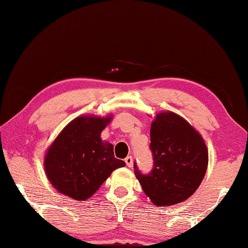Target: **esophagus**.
Instances as JSON below:
<instances>
[{"instance_id": "esophagus-1", "label": "esophagus", "mask_w": 248, "mask_h": 248, "mask_svg": "<svg viewBox=\"0 0 248 248\" xmlns=\"http://www.w3.org/2000/svg\"><path fill=\"white\" fill-rule=\"evenodd\" d=\"M124 162H125V164H127V166L128 167H133V157L131 156V155H129V156H127L124 159Z\"/></svg>"}]
</instances>
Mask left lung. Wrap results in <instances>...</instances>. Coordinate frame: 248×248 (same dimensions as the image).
<instances>
[{"instance_id":"left-lung-1","label":"left lung","mask_w":248,"mask_h":248,"mask_svg":"<svg viewBox=\"0 0 248 248\" xmlns=\"http://www.w3.org/2000/svg\"><path fill=\"white\" fill-rule=\"evenodd\" d=\"M154 168L135 177L152 203L159 207L182 202L196 192L208 168V148L202 136L178 114L164 110L150 128Z\"/></svg>"}]
</instances>
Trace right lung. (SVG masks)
Listing matches in <instances>:
<instances>
[{
  "mask_svg": "<svg viewBox=\"0 0 248 248\" xmlns=\"http://www.w3.org/2000/svg\"><path fill=\"white\" fill-rule=\"evenodd\" d=\"M113 115L78 116L56 136L45 155L46 178L57 192L75 200L89 199L115 170L125 163L101 132Z\"/></svg>",
  "mask_w": 248,
  "mask_h": 248,
  "instance_id": "right-lung-1",
  "label": "right lung"
}]
</instances>
